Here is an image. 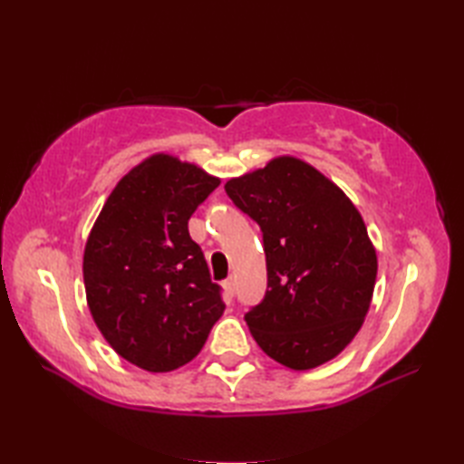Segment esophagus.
<instances>
[{
    "instance_id": "esophagus-1",
    "label": "esophagus",
    "mask_w": 464,
    "mask_h": 464,
    "mask_svg": "<svg viewBox=\"0 0 464 464\" xmlns=\"http://www.w3.org/2000/svg\"><path fill=\"white\" fill-rule=\"evenodd\" d=\"M223 287H225V291L229 293L231 297H233V295H235V287H237V283H235V277H229L227 281H223Z\"/></svg>"
}]
</instances>
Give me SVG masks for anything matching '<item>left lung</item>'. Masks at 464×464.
<instances>
[{"instance_id":"8db88e82","label":"left lung","mask_w":464,"mask_h":464,"mask_svg":"<svg viewBox=\"0 0 464 464\" xmlns=\"http://www.w3.org/2000/svg\"><path fill=\"white\" fill-rule=\"evenodd\" d=\"M257 221L267 257V293L245 321L271 359L309 371L337 357L367 317L377 251L341 187L293 155L225 183Z\"/></svg>"}]
</instances>
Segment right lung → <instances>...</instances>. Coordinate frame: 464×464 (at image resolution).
I'll use <instances>...</instances> for the list:
<instances>
[{
  "mask_svg": "<svg viewBox=\"0 0 464 464\" xmlns=\"http://www.w3.org/2000/svg\"><path fill=\"white\" fill-rule=\"evenodd\" d=\"M219 183L199 165L155 153L121 177L87 237V307L111 349L143 371L193 361L225 311L187 227Z\"/></svg>",
  "mask_w": 464,
  "mask_h": 464,
  "instance_id": "add662e5",
  "label": "right lung"
}]
</instances>
